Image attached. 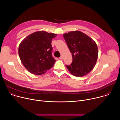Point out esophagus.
<instances>
[{
  "label": "esophagus",
  "instance_id": "obj_1",
  "mask_svg": "<svg viewBox=\"0 0 120 120\" xmlns=\"http://www.w3.org/2000/svg\"><path fill=\"white\" fill-rule=\"evenodd\" d=\"M59 59H60V60H63V56H61L59 57Z\"/></svg>",
  "mask_w": 120,
  "mask_h": 120
}]
</instances>
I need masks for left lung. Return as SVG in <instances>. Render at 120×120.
I'll return each mask as SVG.
<instances>
[{
	"label": "left lung",
	"mask_w": 120,
	"mask_h": 120,
	"mask_svg": "<svg viewBox=\"0 0 120 120\" xmlns=\"http://www.w3.org/2000/svg\"><path fill=\"white\" fill-rule=\"evenodd\" d=\"M63 37L72 53V63L66 65L69 72L77 77L88 74L97 62L98 52L95 42L79 30L64 34Z\"/></svg>",
	"instance_id": "left-lung-1"
}]
</instances>
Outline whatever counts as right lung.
<instances>
[{
  "label": "right lung",
  "instance_id": "right-lung-1",
  "mask_svg": "<svg viewBox=\"0 0 120 120\" xmlns=\"http://www.w3.org/2000/svg\"><path fill=\"white\" fill-rule=\"evenodd\" d=\"M56 36V34L39 31L21 42L19 55L23 65L30 73L43 75L54 66L56 60L52 56L51 42Z\"/></svg>",
  "mask_w": 120,
  "mask_h": 120
}]
</instances>
